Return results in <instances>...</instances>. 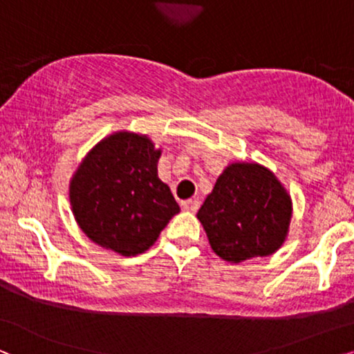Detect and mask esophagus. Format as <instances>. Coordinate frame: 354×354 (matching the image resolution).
Listing matches in <instances>:
<instances>
[{
  "instance_id": "1",
  "label": "esophagus",
  "mask_w": 354,
  "mask_h": 354,
  "mask_svg": "<svg viewBox=\"0 0 354 354\" xmlns=\"http://www.w3.org/2000/svg\"><path fill=\"white\" fill-rule=\"evenodd\" d=\"M181 205H183V209L187 212H197V209L201 207V202L197 199H187V201H183Z\"/></svg>"
}]
</instances>
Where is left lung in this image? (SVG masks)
Masks as SVG:
<instances>
[{
  "label": "left lung",
  "instance_id": "1",
  "mask_svg": "<svg viewBox=\"0 0 354 354\" xmlns=\"http://www.w3.org/2000/svg\"><path fill=\"white\" fill-rule=\"evenodd\" d=\"M291 197L270 169L232 163L197 212L210 248L226 262L270 256L288 234Z\"/></svg>",
  "mask_w": 354,
  "mask_h": 354
}]
</instances>
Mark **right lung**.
I'll return each instance as SVG.
<instances>
[{"label":"right lung","instance_id":"1","mask_svg":"<svg viewBox=\"0 0 354 354\" xmlns=\"http://www.w3.org/2000/svg\"><path fill=\"white\" fill-rule=\"evenodd\" d=\"M160 155L147 136L128 131L102 139L86 155L71 178L69 202L88 239L126 257L157 241L180 212L158 178Z\"/></svg>","mask_w":354,"mask_h":354}]
</instances>
